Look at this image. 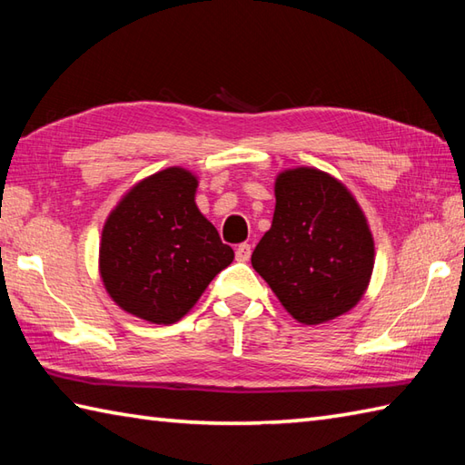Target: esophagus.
<instances>
[{"label": "esophagus", "instance_id": "34e87169", "mask_svg": "<svg viewBox=\"0 0 465 465\" xmlns=\"http://www.w3.org/2000/svg\"><path fill=\"white\" fill-rule=\"evenodd\" d=\"M252 258V245L250 243H240L235 248V260L238 262H248Z\"/></svg>", "mask_w": 465, "mask_h": 465}]
</instances>
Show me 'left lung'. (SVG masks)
I'll return each mask as SVG.
<instances>
[{
  "label": "left lung",
  "instance_id": "left-lung-1",
  "mask_svg": "<svg viewBox=\"0 0 465 465\" xmlns=\"http://www.w3.org/2000/svg\"><path fill=\"white\" fill-rule=\"evenodd\" d=\"M252 265L295 320L323 323L361 300L373 270V238L343 183L298 167L275 180L273 222Z\"/></svg>",
  "mask_w": 465,
  "mask_h": 465
}]
</instances>
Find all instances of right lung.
<instances>
[{"instance_id": "obj_1", "label": "right lung", "mask_w": 465, "mask_h": 465, "mask_svg": "<svg viewBox=\"0 0 465 465\" xmlns=\"http://www.w3.org/2000/svg\"><path fill=\"white\" fill-rule=\"evenodd\" d=\"M195 187V175L167 167L134 185L107 217L102 280L137 318L163 325L183 318L233 262V250L197 210Z\"/></svg>"}]
</instances>
